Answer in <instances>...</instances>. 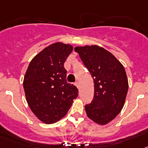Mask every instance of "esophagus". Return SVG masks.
<instances>
[{
  "instance_id": "obj_1",
  "label": "esophagus",
  "mask_w": 148,
  "mask_h": 148,
  "mask_svg": "<svg viewBox=\"0 0 148 148\" xmlns=\"http://www.w3.org/2000/svg\"><path fill=\"white\" fill-rule=\"evenodd\" d=\"M75 86H76L77 88H79V82H75Z\"/></svg>"
}]
</instances>
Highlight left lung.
Returning a JSON list of instances; mask_svg holds the SVG:
<instances>
[{
  "label": "left lung",
  "instance_id": "1",
  "mask_svg": "<svg viewBox=\"0 0 148 148\" xmlns=\"http://www.w3.org/2000/svg\"><path fill=\"white\" fill-rule=\"evenodd\" d=\"M75 51L95 84L93 100L85 106L87 116L105 125L119 114L125 103L129 88L125 69L110 52L97 45L75 47Z\"/></svg>",
  "mask_w": 148,
  "mask_h": 148
}]
</instances>
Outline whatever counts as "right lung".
Returning <instances> with one entry per match:
<instances>
[{"instance_id":"1","label":"right lung","mask_w":148,"mask_h":148,"mask_svg":"<svg viewBox=\"0 0 148 148\" xmlns=\"http://www.w3.org/2000/svg\"><path fill=\"white\" fill-rule=\"evenodd\" d=\"M73 46L57 42L35 56L25 73L23 88L33 113L43 123L51 124L65 116L78 88L66 81L64 63Z\"/></svg>"}]
</instances>
